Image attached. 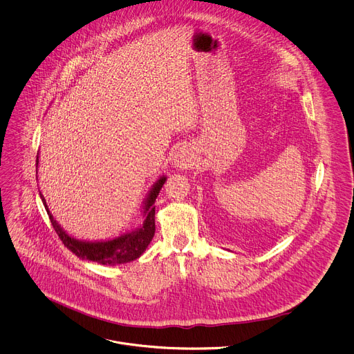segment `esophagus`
<instances>
[{"instance_id":"34e87169","label":"esophagus","mask_w":354,"mask_h":354,"mask_svg":"<svg viewBox=\"0 0 354 354\" xmlns=\"http://www.w3.org/2000/svg\"><path fill=\"white\" fill-rule=\"evenodd\" d=\"M174 164H175L176 167H179V168H190L194 162H193V157H192V154L189 153V150H187L186 147H182V149L176 153V156H175V158H174Z\"/></svg>"}]
</instances>
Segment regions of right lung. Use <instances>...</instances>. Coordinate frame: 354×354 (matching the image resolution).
I'll return each instance as SVG.
<instances>
[{
  "mask_svg": "<svg viewBox=\"0 0 354 354\" xmlns=\"http://www.w3.org/2000/svg\"><path fill=\"white\" fill-rule=\"evenodd\" d=\"M37 164H38V160H37ZM165 179L167 178L162 176L157 180V183L153 186V189L146 200L143 225L132 233L124 234V236L117 237L110 241H102V243H85V241H78V240L71 239L68 234H66V232L62 230V227L56 223L53 216L49 214L45 200L41 193H39V197L45 205L49 221H50L56 234L64 244V247H67L73 254H75L81 259L93 261L100 265H120V263H127V262L138 259L145 252V250L147 248L150 241L153 240L154 232H156V222H154L156 205H154V203H156V198H157L162 185L165 183Z\"/></svg>",
  "mask_w": 354,
  "mask_h": 354,
  "instance_id": "right-lung-1",
  "label": "right lung"
}]
</instances>
